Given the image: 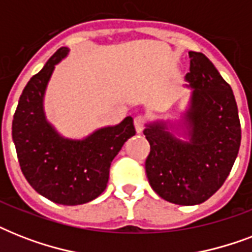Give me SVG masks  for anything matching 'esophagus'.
<instances>
[{
    "mask_svg": "<svg viewBox=\"0 0 252 252\" xmlns=\"http://www.w3.org/2000/svg\"><path fill=\"white\" fill-rule=\"evenodd\" d=\"M134 128H136V132L137 133H141L144 128H145V120L142 116H137V118H134Z\"/></svg>",
    "mask_w": 252,
    "mask_h": 252,
    "instance_id": "1",
    "label": "esophagus"
}]
</instances>
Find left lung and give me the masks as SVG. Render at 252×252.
<instances>
[{
  "instance_id": "8db88e82",
  "label": "left lung",
  "mask_w": 252,
  "mask_h": 252,
  "mask_svg": "<svg viewBox=\"0 0 252 252\" xmlns=\"http://www.w3.org/2000/svg\"><path fill=\"white\" fill-rule=\"evenodd\" d=\"M191 89L184 111L175 120L145 124L150 153L145 170L162 199L197 205L217 192L229 176L241 145L238 107L230 85L205 55L188 52Z\"/></svg>"
}]
</instances>
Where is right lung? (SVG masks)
I'll return each instance as SVG.
<instances>
[{
    "mask_svg": "<svg viewBox=\"0 0 252 252\" xmlns=\"http://www.w3.org/2000/svg\"><path fill=\"white\" fill-rule=\"evenodd\" d=\"M69 51L68 47L57 49L26 85L14 114L13 141L22 172L37 193L61 205H80L106 189L111 162L136 130L132 116H126L116 126L70 138L48 122L45 91L55 66Z\"/></svg>",
    "mask_w": 252,
    "mask_h": 252,
    "instance_id": "add662e5",
    "label": "right lung"
}]
</instances>
